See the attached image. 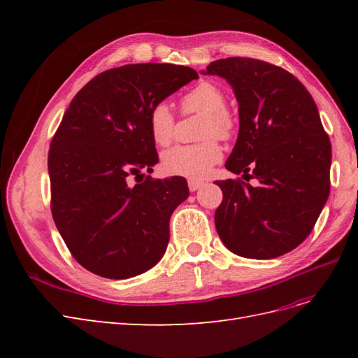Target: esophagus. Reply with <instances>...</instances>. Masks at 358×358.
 <instances>
[{"mask_svg":"<svg viewBox=\"0 0 358 358\" xmlns=\"http://www.w3.org/2000/svg\"><path fill=\"white\" fill-rule=\"evenodd\" d=\"M204 185L203 180H197V179H189L188 180V188L191 192H196L197 189H200Z\"/></svg>","mask_w":358,"mask_h":358,"instance_id":"34e87169","label":"esophagus"}]
</instances>
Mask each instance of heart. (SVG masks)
<instances>
[{
    "label": "heart",
    "mask_w": 358,
    "mask_h": 358,
    "mask_svg": "<svg viewBox=\"0 0 358 358\" xmlns=\"http://www.w3.org/2000/svg\"><path fill=\"white\" fill-rule=\"evenodd\" d=\"M225 94L218 85L201 82L182 99L185 113H203V137L229 138L234 129V117L225 109ZM149 131L154 142L166 146L175 136V116L167 103H158L149 113ZM222 158V149L215 138L196 145H178L161 157V166L170 176L201 179Z\"/></svg>",
    "instance_id": "heart-1"
}]
</instances>
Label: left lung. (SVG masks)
Wrapping results in <instances>:
<instances>
[{"label":"left lung","mask_w":358,"mask_h":358,"mask_svg":"<svg viewBox=\"0 0 358 358\" xmlns=\"http://www.w3.org/2000/svg\"><path fill=\"white\" fill-rule=\"evenodd\" d=\"M201 73L225 79L239 103L227 170L257 180H216V231L241 257L284 255L310 234L330 194L331 145L317 104L297 78L259 59H218Z\"/></svg>","instance_id":"8db88e82"}]
</instances>
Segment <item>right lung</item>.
I'll list each match as a JSON object with an SVG mask.
<instances>
[{
    "label": "right lung",
    "mask_w": 358,
    "mask_h": 358,
    "mask_svg": "<svg viewBox=\"0 0 358 358\" xmlns=\"http://www.w3.org/2000/svg\"><path fill=\"white\" fill-rule=\"evenodd\" d=\"M194 79L189 67L128 64L95 76L64 113L48 158L50 208L71 255L90 272L128 279L164 255L170 216L189 189L180 176L143 179L158 162L149 113Z\"/></svg>",
    "instance_id": "obj_1"
}]
</instances>
